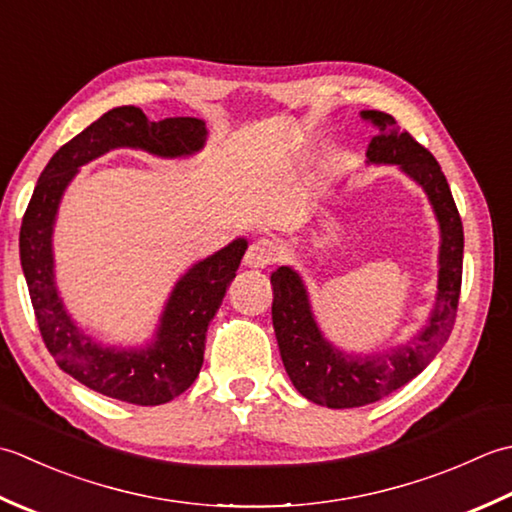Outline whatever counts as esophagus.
Segmentation results:
<instances>
[{
  "instance_id": "esophagus-1",
  "label": "esophagus",
  "mask_w": 512,
  "mask_h": 512,
  "mask_svg": "<svg viewBox=\"0 0 512 512\" xmlns=\"http://www.w3.org/2000/svg\"><path fill=\"white\" fill-rule=\"evenodd\" d=\"M278 252H276V245L267 241V238H258L252 245L247 247L243 263L247 267H254V269H265L267 265H271L276 260Z\"/></svg>"
}]
</instances>
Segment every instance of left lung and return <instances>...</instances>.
<instances>
[{"mask_svg":"<svg viewBox=\"0 0 512 512\" xmlns=\"http://www.w3.org/2000/svg\"><path fill=\"white\" fill-rule=\"evenodd\" d=\"M362 119L378 128V137H373L367 148L369 163L400 165L404 174L422 185L433 205L442 236L437 298L429 322L413 340L389 353L349 356L322 336L311 314L307 289L296 271L278 267L271 274V320L285 371L307 400L329 409H356L378 402L424 371L451 336L462 289L464 229L440 163L402 130L391 114L362 110Z\"/></svg>","mask_w":512,"mask_h":512,"instance_id":"obj_1","label":"left lung"}]
</instances>
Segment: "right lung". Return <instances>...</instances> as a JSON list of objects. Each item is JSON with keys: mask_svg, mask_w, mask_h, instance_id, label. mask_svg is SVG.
<instances>
[{"mask_svg": "<svg viewBox=\"0 0 512 512\" xmlns=\"http://www.w3.org/2000/svg\"><path fill=\"white\" fill-rule=\"evenodd\" d=\"M205 123L194 117L148 121L141 108H112L55 152L41 172L19 232V258L35 318L52 358L88 389L108 398L156 406L192 387L203 367L207 325L221 307L247 249L245 238L196 263L176 283L145 349L101 347L64 309L55 285L52 225L57 207L81 165L114 148H137L156 156H187L205 145Z\"/></svg>", "mask_w": 512, "mask_h": 512, "instance_id": "obj_1", "label": "right lung"}]
</instances>
